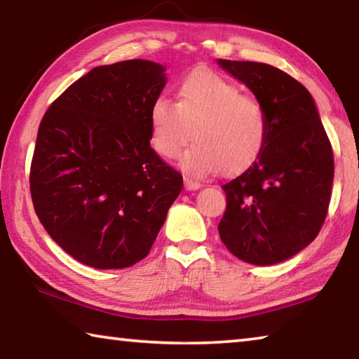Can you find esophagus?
<instances>
[{
    "label": "esophagus",
    "instance_id": "obj_1",
    "mask_svg": "<svg viewBox=\"0 0 359 359\" xmlns=\"http://www.w3.org/2000/svg\"><path fill=\"white\" fill-rule=\"evenodd\" d=\"M184 184H185L187 190H198V188L203 187L201 182L193 180V179H190V177H185V179H184Z\"/></svg>",
    "mask_w": 359,
    "mask_h": 359
}]
</instances>
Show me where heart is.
<instances>
[{
	"instance_id": "obj_1",
	"label": "heart",
	"mask_w": 359,
	"mask_h": 359,
	"mask_svg": "<svg viewBox=\"0 0 359 359\" xmlns=\"http://www.w3.org/2000/svg\"><path fill=\"white\" fill-rule=\"evenodd\" d=\"M150 126L151 144L166 158L177 156L193 135L196 142L180 165L194 175L242 171L257 160L267 136L263 106L242 95L238 85L205 69L182 79L177 102L165 96L154 101Z\"/></svg>"
}]
</instances>
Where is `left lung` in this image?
I'll use <instances>...</instances> for the list:
<instances>
[{
    "instance_id": "1",
    "label": "left lung",
    "mask_w": 359,
    "mask_h": 359,
    "mask_svg": "<svg viewBox=\"0 0 359 359\" xmlns=\"http://www.w3.org/2000/svg\"><path fill=\"white\" fill-rule=\"evenodd\" d=\"M264 109V147L228 184L220 239L245 263L269 266L294 257L317 238L334 179L332 147L309 90L271 65L218 60Z\"/></svg>"
}]
</instances>
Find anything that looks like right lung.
<instances>
[{
    "mask_svg": "<svg viewBox=\"0 0 359 359\" xmlns=\"http://www.w3.org/2000/svg\"><path fill=\"white\" fill-rule=\"evenodd\" d=\"M165 71L149 60L98 66L41 120L29 169L36 215L66 253L96 269L147 257L184 187L150 147Z\"/></svg>",
    "mask_w": 359,
    "mask_h": 359,
    "instance_id": "1",
    "label": "right lung"
}]
</instances>
